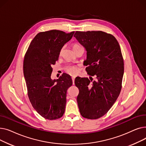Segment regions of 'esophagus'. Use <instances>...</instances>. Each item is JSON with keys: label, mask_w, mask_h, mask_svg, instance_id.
I'll list each match as a JSON object with an SVG mask.
<instances>
[{"label": "esophagus", "mask_w": 146, "mask_h": 146, "mask_svg": "<svg viewBox=\"0 0 146 146\" xmlns=\"http://www.w3.org/2000/svg\"><path fill=\"white\" fill-rule=\"evenodd\" d=\"M72 80H73V83L74 84V79H75V77H74V76H72Z\"/></svg>", "instance_id": "obj_1"}]
</instances>
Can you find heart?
Returning <instances> with one entry per match:
<instances>
[{"mask_svg":"<svg viewBox=\"0 0 146 146\" xmlns=\"http://www.w3.org/2000/svg\"><path fill=\"white\" fill-rule=\"evenodd\" d=\"M78 46H79V45H77V44H74V45H73V48H75V47H78ZM61 51H62V50H61ZM68 72L69 73H70V74H72V75L76 74H77V73L79 72V68H78L77 67H76V66L70 67V68H69L68 69Z\"/></svg>","mask_w":146,"mask_h":146,"instance_id":"1","label":"heart"}]
</instances>
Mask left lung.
<instances>
[{
  "label": "left lung",
  "mask_w": 146,
  "mask_h": 146,
  "mask_svg": "<svg viewBox=\"0 0 146 146\" xmlns=\"http://www.w3.org/2000/svg\"><path fill=\"white\" fill-rule=\"evenodd\" d=\"M85 47L84 64L88 74L96 79L77 78L79 90L77 102L81 115L95 119L104 116L117 99L121 90L124 60L118 42L112 35L102 31H76L74 35Z\"/></svg>",
  "instance_id": "obj_1"
}]
</instances>
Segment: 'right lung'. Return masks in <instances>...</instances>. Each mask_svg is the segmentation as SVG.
Here are the masks:
<instances>
[{
	"label": "right lung",
	"instance_id": "add662e5",
	"mask_svg": "<svg viewBox=\"0 0 146 146\" xmlns=\"http://www.w3.org/2000/svg\"><path fill=\"white\" fill-rule=\"evenodd\" d=\"M74 33L55 29L38 33L25 54L23 68L28 97L35 111L45 119H58L65 111L67 90L72 80L66 73L51 79V66Z\"/></svg>",
	"mask_w": 146,
	"mask_h": 146
}]
</instances>
